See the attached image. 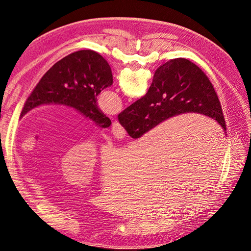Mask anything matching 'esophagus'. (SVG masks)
I'll list each match as a JSON object with an SVG mask.
<instances>
[{"label":"esophagus","mask_w":251,"mask_h":251,"mask_svg":"<svg viewBox=\"0 0 251 251\" xmlns=\"http://www.w3.org/2000/svg\"><path fill=\"white\" fill-rule=\"evenodd\" d=\"M112 134L114 135V137L117 139H124L126 136V131L125 128L120 126L117 120H115L112 125Z\"/></svg>","instance_id":"esophagus-1"}]
</instances>
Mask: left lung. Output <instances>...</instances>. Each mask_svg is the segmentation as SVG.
<instances>
[{
	"mask_svg": "<svg viewBox=\"0 0 251 251\" xmlns=\"http://www.w3.org/2000/svg\"><path fill=\"white\" fill-rule=\"evenodd\" d=\"M113 85L111 67L100 54L79 50L65 56L45 73L26 100L21 116L45 104L66 105L92 120L100 128L111 120L97 107L101 91Z\"/></svg>",
	"mask_w": 251,
	"mask_h": 251,
	"instance_id": "1",
	"label": "left lung"
}]
</instances>
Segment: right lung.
I'll use <instances>...</instances> for the list:
<instances>
[{"label": "right lung", "instance_id": "1", "mask_svg": "<svg viewBox=\"0 0 251 251\" xmlns=\"http://www.w3.org/2000/svg\"><path fill=\"white\" fill-rule=\"evenodd\" d=\"M184 113L216 120L226 133L218 95L200 68L186 58H175L156 70L147 94L118 115L132 138H140L162 121Z\"/></svg>", "mask_w": 251, "mask_h": 251}]
</instances>
